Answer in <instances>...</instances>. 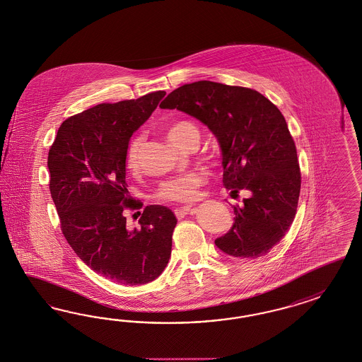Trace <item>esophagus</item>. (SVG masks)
I'll list each match as a JSON object with an SVG mask.
<instances>
[{"instance_id":"obj_1","label":"esophagus","mask_w":362,"mask_h":362,"mask_svg":"<svg viewBox=\"0 0 362 362\" xmlns=\"http://www.w3.org/2000/svg\"><path fill=\"white\" fill-rule=\"evenodd\" d=\"M191 211H192V206H183V207H179V209L175 210V215L180 219V218L186 216Z\"/></svg>"}]
</instances>
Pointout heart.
Listing matches in <instances>:
<instances>
[{
    "label": "heart",
    "instance_id": "1",
    "mask_svg": "<svg viewBox=\"0 0 362 362\" xmlns=\"http://www.w3.org/2000/svg\"><path fill=\"white\" fill-rule=\"evenodd\" d=\"M191 131H197V128L188 122H179L167 129V137L174 146L182 148ZM139 147L140 139L136 137L131 141L125 155V165L129 171H136L139 168ZM204 183L206 175L199 171L179 175L162 183L156 192V198L170 203H191L199 198V189Z\"/></svg>",
    "mask_w": 362,
    "mask_h": 362
}]
</instances>
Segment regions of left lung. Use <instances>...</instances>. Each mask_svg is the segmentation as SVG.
Listing matches in <instances>:
<instances>
[{
  "label": "left lung",
  "mask_w": 362,
  "mask_h": 362,
  "mask_svg": "<svg viewBox=\"0 0 362 362\" xmlns=\"http://www.w3.org/2000/svg\"><path fill=\"white\" fill-rule=\"evenodd\" d=\"M198 119L222 151L223 186L231 197L247 189L234 206V223L215 245L238 259L267 254L293 223L300 189L294 140L281 111L259 92L202 80L173 90L160 104Z\"/></svg>",
  "instance_id": "1"
}]
</instances>
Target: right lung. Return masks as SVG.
<instances>
[{
	"label": "right lung",
	"mask_w": 362,
	"mask_h": 362,
	"mask_svg": "<svg viewBox=\"0 0 362 362\" xmlns=\"http://www.w3.org/2000/svg\"><path fill=\"white\" fill-rule=\"evenodd\" d=\"M164 90L136 100L98 104L60 125L48 155L50 195L64 237L95 273L122 285H144L162 274L171 257L176 216L147 206L140 228L128 230L125 155Z\"/></svg>",
	"instance_id": "add662e5"
}]
</instances>
